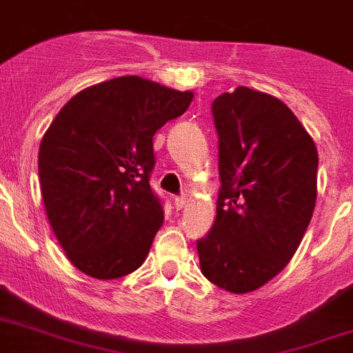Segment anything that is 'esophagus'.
Masks as SVG:
<instances>
[{
  "label": "esophagus",
  "instance_id": "obj_1",
  "mask_svg": "<svg viewBox=\"0 0 353 353\" xmlns=\"http://www.w3.org/2000/svg\"><path fill=\"white\" fill-rule=\"evenodd\" d=\"M174 207H176V209H183V207H185V194L174 196Z\"/></svg>",
  "mask_w": 353,
  "mask_h": 353
}]
</instances>
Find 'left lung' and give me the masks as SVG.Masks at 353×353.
<instances>
[{"instance_id":"8db88e82","label":"left lung","mask_w":353,"mask_h":353,"mask_svg":"<svg viewBox=\"0 0 353 353\" xmlns=\"http://www.w3.org/2000/svg\"><path fill=\"white\" fill-rule=\"evenodd\" d=\"M218 132L216 219L196 241L205 279L250 293L296 252L316 203L318 152L288 105L237 87L212 101Z\"/></svg>"}]
</instances>
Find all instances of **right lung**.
I'll return each instance as SVG.
<instances>
[{"mask_svg": "<svg viewBox=\"0 0 353 353\" xmlns=\"http://www.w3.org/2000/svg\"><path fill=\"white\" fill-rule=\"evenodd\" d=\"M191 101L189 90L119 77L60 108L39 148V180L51 228L82 273L112 280L144 263L164 221L150 188L153 135Z\"/></svg>", "mask_w": 353, "mask_h": 353, "instance_id": "obj_1", "label": "right lung"}]
</instances>
